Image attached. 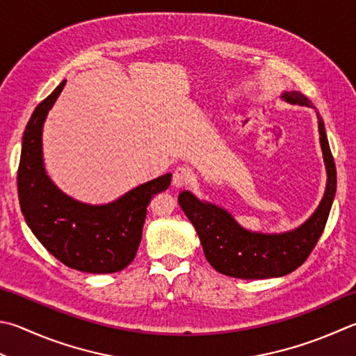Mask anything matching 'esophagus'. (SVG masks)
<instances>
[{"instance_id":"1","label":"esophagus","mask_w":356,"mask_h":356,"mask_svg":"<svg viewBox=\"0 0 356 356\" xmlns=\"http://www.w3.org/2000/svg\"><path fill=\"white\" fill-rule=\"evenodd\" d=\"M192 181V170L186 165H179L173 172V178H172V184L175 187H184Z\"/></svg>"}]
</instances>
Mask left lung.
I'll list each match as a JSON object with an SVG mask.
<instances>
[{
	"label": "left lung",
	"mask_w": 356,
	"mask_h": 356,
	"mask_svg": "<svg viewBox=\"0 0 356 356\" xmlns=\"http://www.w3.org/2000/svg\"><path fill=\"white\" fill-rule=\"evenodd\" d=\"M286 102L310 106L312 102L298 91H286ZM319 119V140L327 169L324 198L302 226L284 234H257L241 227L225 209L203 203L191 192H181L178 203L195 226L207 261L225 276L237 279H270L291 273L310 256L323 236L328 213L337 193V167L328 145L324 122Z\"/></svg>",
	"instance_id": "obj_1"
}]
</instances>
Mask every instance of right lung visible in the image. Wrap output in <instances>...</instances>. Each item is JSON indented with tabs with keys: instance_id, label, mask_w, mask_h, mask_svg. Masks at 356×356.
I'll use <instances>...</instances> for the list:
<instances>
[{
	"instance_id": "right-lung-1",
	"label": "right lung",
	"mask_w": 356,
	"mask_h": 356,
	"mask_svg": "<svg viewBox=\"0 0 356 356\" xmlns=\"http://www.w3.org/2000/svg\"><path fill=\"white\" fill-rule=\"evenodd\" d=\"M65 83L37 105L26 125L17 175L19 207L33 236L63 265L92 274L118 273L135 259L147 206L170 186L172 173L104 206L83 204L60 192L44 172L42 129Z\"/></svg>"
}]
</instances>
